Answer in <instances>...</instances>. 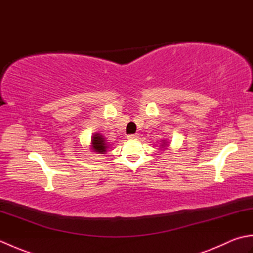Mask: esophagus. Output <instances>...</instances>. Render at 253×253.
I'll use <instances>...</instances> for the list:
<instances>
[{
	"mask_svg": "<svg viewBox=\"0 0 253 253\" xmlns=\"http://www.w3.org/2000/svg\"><path fill=\"white\" fill-rule=\"evenodd\" d=\"M128 140H137V139L139 138V135H137V133H135V135H129L127 136Z\"/></svg>",
	"mask_w": 253,
	"mask_h": 253,
	"instance_id": "esophagus-1",
	"label": "esophagus"
}]
</instances>
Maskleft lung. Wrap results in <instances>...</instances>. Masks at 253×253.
Returning a JSON list of instances; mask_svg holds the SVG:
<instances>
[{
	"mask_svg": "<svg viewBox=\"0 0 253 253\" xmlns=\"http://www.w3.org/2000/svg\"><path fill=\"white\" fill-rule=\"evenodd\" d=\"M169 146V142H168L166 140H162L161 141V144H160V148L161 149H163V150H165V149H168V147Z\"/></svg>",
	"mask_w": 253,
	"mask_h": 253,
	"instance_id": "1",
	"label": "left lung"
}]
</instances>
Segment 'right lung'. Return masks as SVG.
<instances>
[{
	"label": "right lung",
	"instance_id": "right-lung-1",
	"mask_svg": "<svg viewBox=\"0 0 253 253\" xmlns=\"http://www.w3.org/2000/svg\"><path fill=\"white\" fill-rule=\"evenodd\" d=\"M107 148H109V142L105 140V138L99 132H95L91 137V150L92 152L105 154Z\"/></svg>",
	"mask_w": 253,
	"mask_h": 253
}]
</instances>
